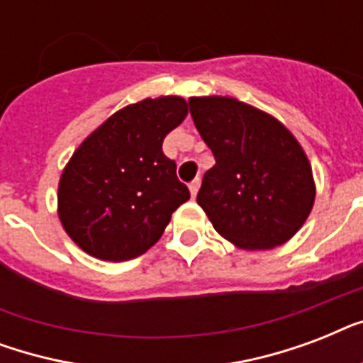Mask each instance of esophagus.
I'll use <instances>...</instances> for the list:
<instances>
[{"label":"esophagus","instance_id":"34e87169","mask_svg":"<svg viewBox=\"0 0 363 363\" xmlns=\"http://www.w3.org/2000/svg\"><path fill=\"white\" fill-rule=\"evenodd\" d=\"M199 184H201V179H194L190 184H188V188H190V194H192V198H196L198 196V190H199Z\"/></svg>","mask_w":363,"mask_h":363}]
</instances>
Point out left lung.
I'll use <instances>...</instances> for the list:
<instances>
[{
    "instance_id": "obj_1",
    "label": "left lung",
    "mask_w": 363,
    "mask_h": 363,
    "mask_svg": "<svg viewBox=\"0 0 363 363\" xmlns=\"http://www.w3.org/2000/svg\"><path fill=\"white\" fill-rule=\"evenodd\" d=\"M188 105L216 162L198 192L216 232L247 250L286 242L315 203L303 148L281 122L238 99L190 98Z\"/></svg>"
}]
</instances>
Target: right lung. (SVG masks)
Instances as JSON below:
<instances>
[{
  "instance_id": "right-lung-1",
  "label": "right lung",
  "mask_w": 363,
  "mask_h": 363,
  "mask_svg": "<svg viewBox=\"0 0 363 363\" xmlns=\"http://www.w3.org/2000/svg\"><path fill=\"white\" fill-rule=\"evenodd\" d=\"M186 113V101L177 96L143 99L115 113L77 148L60 179L58 213L84 252L109 262L141 256L190 199L175 160L162 150L164 137Z\"/></svg>"
}]
</instances>
